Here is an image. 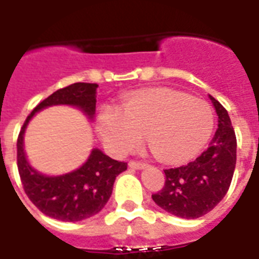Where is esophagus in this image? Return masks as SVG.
<instances>
[{
	"mask_svg": "<svg viewBox=\"0 0 259 259\" xmlns=\"http://www.w3.org/2000/svg\"><path fill=\"white\" fill-rule=\"evenodd\" d=\"M129 166L132 168H136V170H141V168L147 167V163H143V162H135V160H132V162H129Z\"/></svg>",
	"mask_w": 259,
	"mask_h": 259,
	"instance_id": "34e87169",
	"label": "esophagus"
}]
</instances>
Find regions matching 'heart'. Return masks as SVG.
Returning <instances> with one entry per match:
<instances>
[{
    "mask_svg": "<svg viewBox=\"0 0 259 259\" xmlns=\"http://www.w3.org/2000/svg\"><path fill=\"white\" fill-rule=\"evenodd\" d=\"M214 127L211 107L170 89H151L130 96L120 110L107 107L97 119V133L110 152L137 148L141 135L155 158L178 163L204 147Z\"/></svg>",
    "mask_w": 259,
    "mask_h": 259,
    "instance_id": "b5f03b06",
    "label": "heart"
}]
</instances>
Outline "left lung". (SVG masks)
<instances>
[{
  "instance_id": "obj_1",
  "label": "left lung",
  "mask_w": 259,
  "mask_h": 259,
  "mask_svg": "<svg viewBox=\"0 0 259 259\" xmlns=\"http://www.w3.org/2000/svg\"><path fill=\"white\" fill-rule=\"evenodd\" d=\"M208 97L218 115V129L210 147L193 162L164 170V187L152 195L164 211L187 220L202 217L221 202L236 166V136L228 111L212 96Z\"/></svg>"
}]
</instances>
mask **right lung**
<instances>
[{"label": "right lung", "mask_w": 259, "mask_h": 259, "mask_svg": "<svg viewBox=\"0 0 259 259\" xmlns=\"http://www.w3.org/2000/svg\"><path fill=\"white\" fill-rule=\"evenodd\" d=\"M97 83L76 82L59 89L31 111L17 139V168L23 188L48 217L66 222L82 221L101 211L112 193L115 178L127 168L100 151L92 149L81 167L61 176H47L32 167L24 151V133L32 116L53 105H71L81 110L89 120L95 119Z\"/></svg>", "instance_id": "right-lung-1"}]
</instances>
